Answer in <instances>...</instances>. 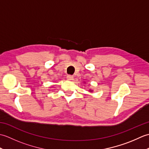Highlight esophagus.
Wrapping results in <instances>:
<instances>
[{
    "label": "esophagus",
    "instance_id": "34e87169",
    "mask_svg": "<svg viewBox=\"0 0 149 149\" xmlns=\"http://www.w3.org/2000/svg\"><path fill=\"white\" fill-rule=\"evenodd\" d=\"M66 79H67L69 81H72L74 79V77H73V75H67V77H66Z\"/></svg>",
    "mask_w": 149,
    "mask_h": 149
}]
</instances>
